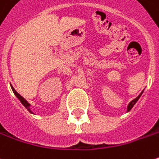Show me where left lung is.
Wrapping results in <instances>:
<instances>
[{"mask_svg":"<svg viewBox=\"0 0 159 159\" xmlns=\"http://www.w3.org/2000/svg\"><path fill=\"white\" fill-rule=\"evenodd\" d=\"M142 93H143V92H142V93H140V95H139L138 97H136L134 100H132V101H131V102H130V103H129V104H128V106H127V112H129V111H130V110H131V109L133 108V107H134V105H135V103H136V102L138 101V100L140 99V97L142 96Z\"/></svg>","mask_w":159,"mask_h":159,"instance_id":"obj_1","label":"left lung"}]
</instances>
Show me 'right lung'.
Masks as SVG:
<instances>
[{"label":"right lung","mask_w":159,"mask_h":159,"mask_svg":"<svg viewBox=\"0 0 159 159\" xmlns=\"http://www.w3.org/2000/svg\"><path fill=\"white\" fill-rule=\"evenodd\" d=\"M11 89H12V91H13V93H14V94H15V95L17 96V99L20 100V102H21V103H22V104L24 105V107H25V108H26V109H27V110H28V111H29L30 113H32V114H34V113L32 112L31 109H30V104H29V103H28V102H27L26 100H25L24 98H23V97H22V96H21V95H20L19 93H17V92H16V90H15V89H14V88H13V87H12V86H11Z\"/></svg>","instance_id":"obj_1"}]
</instances>
